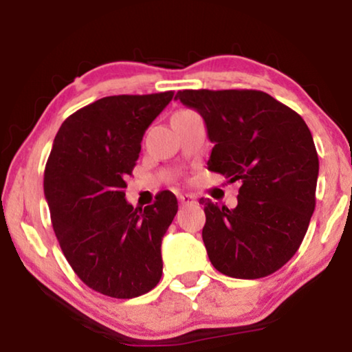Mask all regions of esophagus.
<instances>
[{"instance_id": "34e87169", "label": "esophagus", "mask_w": 352, "mask_h": 352, "mask_svg": "<svg viewBox=\"0 0 352 352\" xmlns=\"http://www.w3.org/2000/svg\"><path fill=\"white\" fill-rule=\"evenodd\" d=\"M177 199H179V204L181 205H192V204H195V197L190 195V194H181L179 197H177Z\"/></svg>"}]
</instances>
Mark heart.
I'll list each match as a JSON object with an SVG mask.
<instances>
[{"label":"heart","instance_id":"obj_1","mask_svg":"<svg viewBox=\"0 0 352 352\" xmlns=\"http://www.w3.org/2000/svg\"><path fill=\"white\" fill-rule=\"evenodd\" d=\"M182 112H186V110H182Z\"/></svg>","mask_w":352,"mask_h":352}]
</instances>
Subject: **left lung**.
Segmentation results:
<instances>
[{
	"mask_svg": "<svg viewBox=\"0 0 352 352\" xmlns=\"http://www.w3.org/2000/svg\"><path fill=\"white\" fill-rule=\"evenodd\" d=\"M205 120L208 170L240 181L235 208L200 199L201 237L213 266L261 278L298 252L316 208L319 157L300 115L256 89H184L176 98Z\"/></svg>",
	"mask_w": 352,
	"mask_h": 352,
	"instance_id": "8db88e82",
	"label": "left lung"
}]
</instances>
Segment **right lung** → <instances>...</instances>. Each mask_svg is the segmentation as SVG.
<instances>
[{"label":"right lung","mask_w":352,"mask_h":352,"mask_svg":"<svg viewBox=\"0 0 352 352\" xmlns=\"http://www.w3.org/2000/svg\"><path fill=\"white\" fill-rule=\"evenodd\" d=\"M173 94L102 98L72 113L54 138L45 168L52 228L76 276L105 296H141L162 278V239L177 200L163 190L153 205L134 208L124 179Z\"/></svg>","instance_id":"right-lung-1"}]
</instances>
